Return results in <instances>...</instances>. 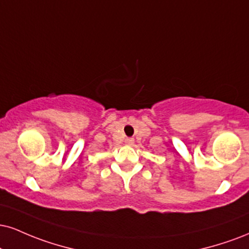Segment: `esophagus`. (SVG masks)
<instances>
[{
    "label": "esophagus",
    "instance_id": "34e87169",
    "mask_svg": "<svg viewBox=\"0 0 249 249\" xmlns=\"http://www.w3.org/2000/svg\"><path fill=\"white\" fill-rule=\"evenodd\" d=\"M125 142H126L127 145H132L134 142V139L133 138H126V139H125Z\"/></svg>",
    "mask_w": 249,
    "mask_h": 249
}]
</instances>
